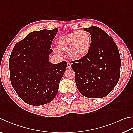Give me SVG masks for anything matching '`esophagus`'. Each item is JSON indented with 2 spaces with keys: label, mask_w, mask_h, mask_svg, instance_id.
Listing matches in <instances>:
<instances>
[{
  "label": "esophagus",
  "mask_w": 133,
  "mask_h": 133,
  "mask_svg": "<svg viewBox=\"0 0 133 133\" xmlns=\"http://www.w3.org/2000/svg\"><path fill=\"white\" fill-rule=\"evenodd\" d=\"M67 67L68 69H70L71 68V63H70V62H67Z\"/></svg>",
  "instance_id": "34e87169"
}]
</instances>
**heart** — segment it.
Listing matches in <instances>:
<instances>
[{
  "instance_id": "heart-1",
  "label": "heart",
  "mask_w": 133,
  "mask_h": 133,
  "mask_svg": "<svg viewBox=\"0 0 133 133\" xmlns=\"http://www.w3.org/2000/svg\"><path fill=\"white\" fill-rule=\"evenodd\" d=\"M92 39L86 31H77L69 33L57 39V49L59 51L67 52L72 60H81L87 56L91 49ZM55 50L56 52L59 51Z\"/></svg>"
}]
</instances>
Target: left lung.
<instances>
[{
	"instance_id": "left-lung-1",
	"label": "left lung",
	"mask_w": 133,
	"mask_h": 133,
	"mask_svg": "<svg viewBox=\"0 0 133 133\" xmlns=\"http://www.w3.org/2000/svg\"><path fill=\"white\" fill-rule=\"evenodd\" d=\"M84 30L90 32L92 44L87 56L71 62L77 87L85 97L103 98L119 80L121 59L119 50L113 38L101 28L92 26Z\"/></svg>"
}]
</instances>
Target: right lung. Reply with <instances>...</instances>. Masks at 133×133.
Returning <instances> with one entry per match:
<instances>
[{
  "label": "right lung",
  "instance_id": "right-lung-1",
  "mask_svg": "<svg viewBox=\"0 0 133 133\" xmlns=\"http://www.w3.org/2000/svg\"><path fill=\"white\" fill-rule=\"evenodd\" d=\"M58 29L33 31L17 42L9 62L14 90L25 103L39 106L49 103L56 96L67 62H49L51 45Z\"/></svg>",
  "mask_w": 133,
  "mask_h": 133
}]
</instances>
